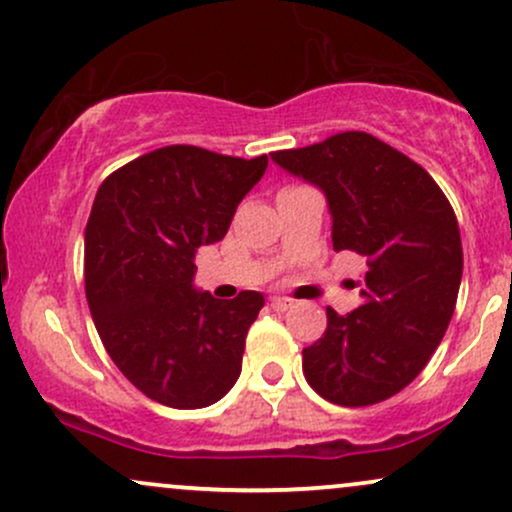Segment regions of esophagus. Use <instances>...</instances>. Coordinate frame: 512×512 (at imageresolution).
<instances>
[{"label":"esophagus","instance_id":"obj_1","mask_svg":"<svg viewBox=\"0 0 512 512\" xmlns=\"http://www.w3.org/2000/svg\"><path fill=\"white\" fill-rule=\"evenodd\" d=\"M269 305H272L274 310H279V313H284V310L293 308V301H291V298H284V296H274V298H269Z\"/></svg>","mask_w":512,"mask_h":512}]
</instances>
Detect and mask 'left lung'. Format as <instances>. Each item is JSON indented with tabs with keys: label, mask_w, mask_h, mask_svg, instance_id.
<instances>
[{
	"label": "left lung",
	"mask_w": 512,
	"mask_h": 512,
	"mask_svg": "<svg viewBox=\"0 0 512 512\" xmlns=\"http://www.w3.org/2000/svg\"><path fill=\"white\" fill-rule=\"evenodd\" d=\"M274 163L325 192L334 250L366 257L363 303L327 308V330L303 349L308 385L339 407H368L424 370L455 313L462 240L438 182L368 132H339Z\"/></svg>",
	"instance_id": "obj_1"
}]
</instances>
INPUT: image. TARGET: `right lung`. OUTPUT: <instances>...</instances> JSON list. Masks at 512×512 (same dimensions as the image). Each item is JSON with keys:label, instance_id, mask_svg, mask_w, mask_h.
<instances>
[{"label": "right lung", "instance_id": "add662e5", "mask_svg": "<svg viewBox=\"0 0 512 512\" xmlns=\"http://www.w3.org/2000/svg\"><path fill=\"white\" fill-rule=\"evenodd\" d=\"M267 156L173 144L117 168L86 223V301L122 375L173 409H202L236 385L264 298L197 293L195 252L219 243Z\"/></svg>", "mask_w": 512, "mask_h": 512}]
</instances>
